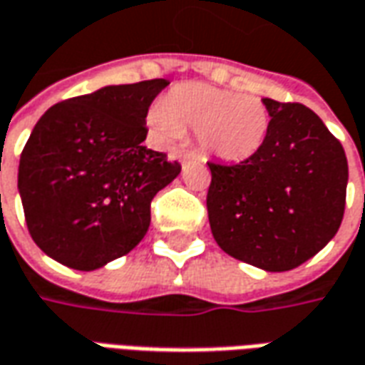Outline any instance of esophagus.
Returning a JSON list of instances; mask_svg holds the SVG:
<instances>
[{"label": "esophagus", "instance_id": "34e87169", "mask_svg": "<svg viewBox=\"0 0 365 365\" xmlns=\"http://www.w3.org/2000/svg\"><path fill=\"white\" fill-rule=\"evenodd\" d=\"M180 162H187V160H193L195 158V154L193 152H190V150H180Z\"/></svg>", "mask_w": 365, "mask_h": 365}]
</instances>
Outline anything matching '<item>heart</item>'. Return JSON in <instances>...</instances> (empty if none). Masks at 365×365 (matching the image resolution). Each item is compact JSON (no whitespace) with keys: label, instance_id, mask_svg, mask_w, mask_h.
<instances>
[{"label":"heart","instance_id":"obj_1","mask_svg":"<svg viewBox=\"0 0 365 365\" xmlns=\"http://www.w3.org/2000/svg\"><path fill=\"white\" fill-rule=\"evenodd\" d=\"M162 138L197 132L201 150L227 162L253 156L267 138L271 116L259 96L237 94L203 83H185L162 98L148 114Z\"/></svg>","mask_w":365,"mask_h":365}]
</instances>
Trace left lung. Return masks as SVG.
Masks as SVG:
<instances>
[{
  "label": "left lung",
  "instance_id": "8db88e82",
  "mask_svg": "<svg viewBox=\"0 0 365 365\" xmlns=\"http://www.w3.org/2000/svg\"><path fill=\"white\" fill-rule=\"evenodd\" d=\"M262 103L271 124L253 156L239 164L207 162V215L227 255L282 272L312 259L340 229L348 160L308 106Z\"/></svg>",
  "mask_w": 365,
  "mask_h": 365
}]
</instances>
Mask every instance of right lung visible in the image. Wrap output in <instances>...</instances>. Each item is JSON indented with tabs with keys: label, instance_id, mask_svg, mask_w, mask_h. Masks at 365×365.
I'll return each instance as SVG.
<instances>
[{
	"label": "right lung",
	"instance_id": "obj_1",
	"mask_svg": "<svg viewBox=\"0 0 365 365\" xmlns=\"http://www.w3.org/2000/svg\"><path fill=\"white\" fill-rule=\"evenodd\" d=\"M168 85L104 86L57 103L35 124L17 187L29 235L51 259L94 271L144 239L154 195L182 172L142 146L150 104Z\"/></svg>",
	"mask_w": 365,
	"mask_h": 365
}]
</instances>
